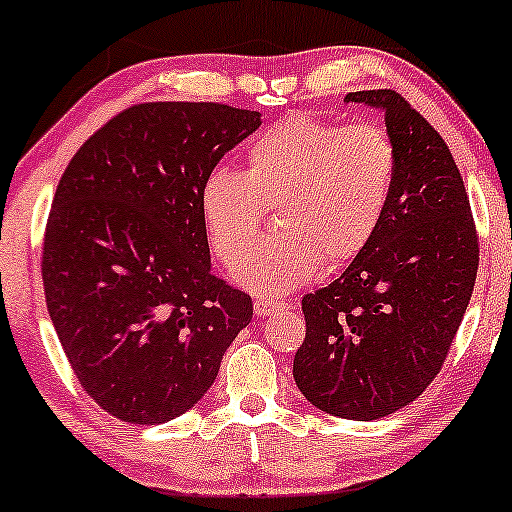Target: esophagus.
Returning a JSON list of instances; mask_svg holds the SVG:
<instances>
[{
    "label": "esophagus",
    "instance_id": "1",
    "mask_svg": "<svg viewBox=\"0 0 512 512\" xmlns=\"http://www.w3.org/2000/svg\"><path fill=\"white\" fill-rule=\"evenodd\" d=\"M285 308H289V304H282V301H273V299H256L254 301V311H256V315H261V318L273 315L277 311H285Z\"/></svg>",
    "mask_w": 512,
    "mask_h": 512
}]
</instances>
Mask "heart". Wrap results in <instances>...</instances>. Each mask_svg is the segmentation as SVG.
Segmentation results:
<instances>
[{
  "label": "heart",
  "mask_w": 512,
  "mask_h": 512,
  "mask_svg": "<svg viewBox=\"0 0 512 512\" xmlns=\"http://www.w3.org/2000/svg\"><path fill=\"white\" fill-rule=\"evenodd\" d=\"M399 149L382 125L292 113L249 142L244 170L213 168L199 194L208 244L232 266L253 243L262 208L276 206L281 235L247 252L232 270L239 287L287 294L320 268L361 256L394 197Z\"/></svg>",
  "instance_id": "heart-1"
}]
</instances>
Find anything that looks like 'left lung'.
<instances>
[{"label":"left lung","instance_id":"left-lung-1","mask_svg":"<svg viewBox=\"0 0 512 512\" xmlns=\"http://www.w3.org/2000/svg\"><path fill=\"white\" fill-rule=\"evenodd\" d=\"M384 113L399 149L394 197L368 249L306 294L294 356L301 394L346 420H380L430 387L470 304L479 246L449 147L394 90L349 92Z\"/></svg>","mask_w":512,"mask_h":512}]
</instances>
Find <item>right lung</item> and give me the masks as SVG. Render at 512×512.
<instances>
[{"mask_svg":"<svg viewBox=\"0 0 512 512\" xmlns=\"http://www.w3.org/2000/svg\"><path fill=\"white\" fill-rule=\"evenodd\" d=\"M261 113L137 104L78 149L42 251L49 318L82 389L132 425L180 418L251 323V296L211 273L199 194Z\"/></svg>","mask_w":512,"mask_h":512,"instance_id":"right-lung-1","label":"right lung"}]
</instances>
